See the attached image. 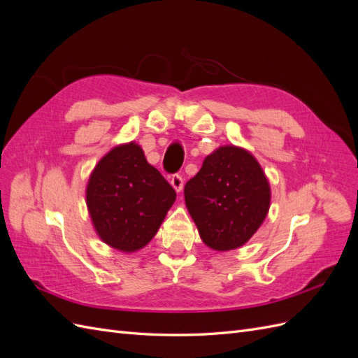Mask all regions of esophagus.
<instances>
[{
    "label": "esophagus",
    "mask_w": 358,
    "mask_h": 358,
    "mask_svg": "<svg viewBox=\"0 0 358 358\" xmlns=\"http://www.w3.org/2000/svg\"><path fill=\"white\" fill-rule=\"evenodd\" d=\"M170 183H171V187L176 189V192H180L182 188H183V178H182V175H179V173H176V175H173L171 179H170Z\"/></svg>",
    "instance_id": "obj_1"
}]
</instances>
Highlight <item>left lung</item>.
<instances>
[{"label":"left lung","instance_id":"8db88e82","mask_svg":"<svg viewBox=\"0 0 358 358\" xmlns=\"http://www.w3.org/2000/svg\"><path fill=\"white\" fill-rule=\"evenodd\" d=\"M185 203L203 242L216 251L246 243L263 224L270 188L257 159L243 149L224 146L206 157L185 185Z\"/></svg>","mask_w":358,"mask_h":358}]
</instances>
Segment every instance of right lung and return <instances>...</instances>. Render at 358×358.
<instances>
[{
	"label": "right lung",
	"instance_id": "right-lung-1",
	"mask_svg": "<svg viewBox=\"0 0 358 358\" xmlns=\"http://www.w3.org/2000/svg\"><path fill=\"white\" fill-rule=\"evenodd\" d=\"M175 200L176 191L133 142L103 157L86 188L96 233L103 242L124 252L149 243Z\"/></svg>",
	"mask_w": 358,
	"mask_h": 358
}]
</instances>
